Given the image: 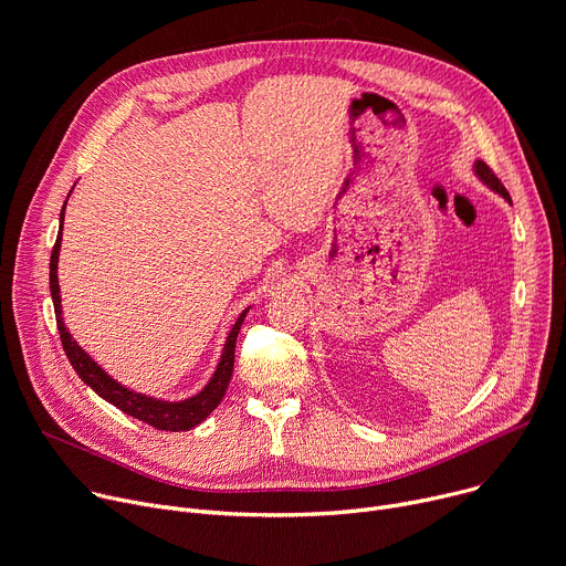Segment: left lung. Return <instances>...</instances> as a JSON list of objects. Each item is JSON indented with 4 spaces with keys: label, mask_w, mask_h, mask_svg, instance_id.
<instances>
[{
    "label": "left lung",
    "mask_w": 566,
    "mask_h": 566,
    "mask_svg": "<svg viewBox=\"0 0 566 566\" xmlns=\"http://www.w3.org/2000/svg\"><path fill=\"white\" fill-rule=\"evenodd\" d=\"M474 174H476V176H479V180H483V182H485V185H488L492 191H496L499 196H503V198H505V200L512 205V200H510V193L505 191V187L501 185V180L494 176V171H492V169H490L485 163L476 160V163H474Z\"/></svg>",
    "instance_id": "obj_1"
}]
</instances>
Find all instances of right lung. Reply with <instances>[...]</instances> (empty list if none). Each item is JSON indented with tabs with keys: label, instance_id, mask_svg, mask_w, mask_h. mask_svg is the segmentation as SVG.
Listing matches in <instances>:
<instances>
[{
	"label": "right lung",
	"instance_id": "1",
	"mask_svg": "<svg viewBox=\"0 0 566 566\" xmlns=\"http://www.w3.org/2000/svg\"><path fill=\"white\" fill-rule=\"evenodd\" d=\"M67 205V200H65ZM65 205H63V212H61V230H63V221H65ZM61 230L56 237V245L51 250V262H49V289H51V300H54V312H56V325L61 332V343L63 349L70 358L72 368L76 370V375L81 377L83 384H87L98 397H104L106 401H111L113 406H117L119 410H124L126 416L142 420L150 427H156L160 431H189L196 424H200L205 418H208L212 410L221 403L228 384L232 379V368H234V347H237V336L241 329V323L248 314L241 312L237 323L232 325L221 358H219V366L212 375V379L208 381L200 392L180 399V401H167V399H156L150 395H142L135 392L126 386H122L117 379H113L104 368H101L94 358L72 338L70 329L63 323V306H61V286H59V254H61Z\"/></svg>",
	"mask_w": 566,
	"mask_h": 566
}]
</instances>
